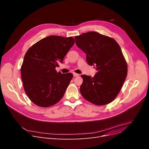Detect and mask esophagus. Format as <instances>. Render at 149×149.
Wrapping results in <instances>:
<instances>
[{
	"instance_id": "1",
	"label": "esophagus",
	"mask_w": 149,
	"mask_h": 149,
	"mask_svg": "<svg viewBox=\"0 0 149 149\" xmlns=\"http://www.w3.org/2000/svg\"><path fill=\"white\" fill-rule=\"evenodd\" d=\"M79 76V74L76 73H73V76H74V77H77V76Z\"/></svg>"
}]
</instances>
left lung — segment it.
<instances>
[{"label":"left lung","mask_w":149,"mask_h":149,"mask_svg":"<svg viewBox=\"0 0 149 149\" xmlns=\"http://www.w3.org/2000/svg\"><path fill=\"white\" fill-rule=\"evenodd\" d=\"M77 47L86 54L89 65L97 72L93 77L83 74L80 87L83 97L95 105L107 104L116 97L127 76V63L120 46L113 38L89 31L75 36Z\"/></svg>","instance_id":"obj_1"}]
</instances>
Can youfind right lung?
<instances>
[{"mask_svg":"<svg viewBox=\"0 0 149 149\" xmlns=\"http://www.w3.org/2000/svg\"><path fill=\"white\" fill-rule=\"evenodd\" d=\"M72 37L50 36L45 38L26 52L21 67L25 92L34 104L48 107L63 97L73 74L57 72L56 67L74 45Z\"/></svg>","mask_w":149,"mask_h":149,"instance_id":"add662e5","label":"right lung"}]
</instances>
